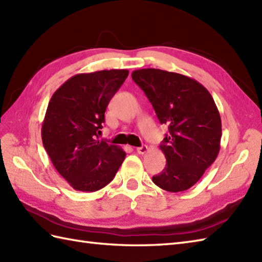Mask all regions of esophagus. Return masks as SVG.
<instances>
[{
    "instance_id": "obj_1",
    "label": "esophagus",
    "mask_w": 262,
    "mask_h": 262,
    "mask_svg": "<svg viewBox=\"0 0 262 262\" xmlns=\"http://www.w3.org/2000/svg\"><path fill=\"white\" fill-rule=\"evenodd\" d=\"M148 151V147L146 146V144H143V146H141V147H138L137 148V152L139 154V155H144Z\"/></svg>"
}]
</instances>
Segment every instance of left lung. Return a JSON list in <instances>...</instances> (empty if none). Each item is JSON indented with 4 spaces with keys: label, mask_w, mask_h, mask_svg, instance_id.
<instances>
[{
    "label": "left lung",
    "mask_w": 262,
    "mask_h": 262,
    "mask_svg": "<svg viewBox=\"0 0 262 262\" xmlns=\"http://www.w3.org/2000/svg\"><path fill=\"white\" fill-rule=\"evenodd\" d=\"M131 76L152 104L160 123L169 130L160 144L167 164L152 182L171 193L190 188L220 152L222 123L212 95L182 74L146 68Z\"/></svg>",
    "instance_id": "left-lung-1"
}]
</instances>
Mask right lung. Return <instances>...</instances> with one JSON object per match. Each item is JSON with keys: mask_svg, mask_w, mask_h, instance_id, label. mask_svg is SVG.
Segmentation results:
<instances>
[{"mask_svg": "<svg viewBox=\"0 0 262 262\" xmlns=\"http://www.w3.org/2000/svg\"><path fill=\"white\" fill-rule=\"evenodd\" d=\"M129 75L126 69L77 74L48 104L41 127L52 165L74 189L96 191L112 182L125 158L120 147L97 139L108 102Z\"/></svg>", "mask_w": 262, "mask_h": 262, "instance_id": "obj_1", "label": "right lung"}]
</instances>
